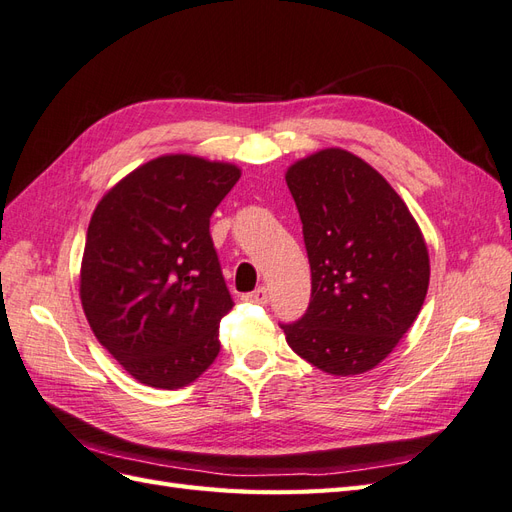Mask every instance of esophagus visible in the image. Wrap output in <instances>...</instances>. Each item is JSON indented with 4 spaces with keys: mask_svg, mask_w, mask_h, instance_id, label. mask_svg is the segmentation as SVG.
Wrapping results in <instances>:
<instances>
[{
    "mask_svg": "<svg viewBox=\"0 0 512 512\" xmlns=\"http://www.w3.org/2000/svg\"><path fill=\"white\" fill-rule=\"evenodd\" d=\"M243 301L247 303H267V288H256L254 292L243 294Z\"/></svg>",
    "mask_w": 512,
    "mask_h": 512,
    "instance_id": "1",
    "label": "esophagus"
}]
</instances>
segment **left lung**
Returning a JSON list of instances; mask_svg holds the SVG:
<instances>
[{
  "label": "left lung",
  "mask_w": 512,
  "mask_h": 512,
  "mask_svg": "<svg viewBox=\"0 0 512 512\" xmlns=\"http://www.w3.org/2000/svg\"><path fill=\"white\" fill-rule=\"evenodd\" d=\"M312 267V301L288 346L324 374L380 365L408 333L429 288V252L401 196L374 166L329 147L286 170Z\"/></svg>",
  "instance_id": "8db88e82"
}]
</instances>
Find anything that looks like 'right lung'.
Returning <instances> with one entry per match:
<instances>
[{
	"label": "right lung",
	"instance_id": "right-lung-1",
	"mask_svg": "<svg viewBox=\"0 0 512 512\" xmlns=\"http://www.w3.org/2000/svg\"><path fill=\"white\" fill-rule=\"evenodd\" d=\"M239 177L230 162L168 153L115 183L91 215L83 312L98 342L145 386H188L220 352V320L235 303L209 218Z\"/></svg>",
	"mask_w": 512,
	"mask_h": 512
}]
</instances>
